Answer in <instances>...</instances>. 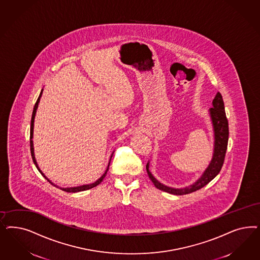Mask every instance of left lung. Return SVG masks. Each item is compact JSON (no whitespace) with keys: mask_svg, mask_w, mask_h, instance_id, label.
I'll return each mask as SVG.
<instances>
[{"mask_svg":"<svg viewBox=\"0 0 260 260\" xmlns=\"http://www.w3.org/2000/svg\"><path fill=\"white\" fill-rule=\"evenodd\" d=\"M212 105L213 107L210 108V114L211 121L213 124L215 142H214V153H213V157L210 161V166L206 169L201 178L194 184L184 188H172L158 182L155 179V177L151 174L148 169L149 166L147 164L146 166L147 174L150 178L152 183L155 184V186L159 190H162L165 192L170 193V194H174V195H184V194L194 192L204 187L206 184H209L210 181L214 179L220 172L225 160L228 141H229V122L226 117L223 98L220 92H217V94L215 95L214 100L212 101Z\"/></svg>","mask_w":260,"mask_h":260,"instance_id":"obj_1","label":"left lung"}]
</instances>
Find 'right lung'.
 <instances>
[{"label":"right lung","mask_w":260,"mask_h":260,"mask_svg":"<svg viewBox=\"0 0 260 260\" xmlns=\"http://www.w3.org/2000/svg\"><path fill=\"white\" fill-rule=\"evenodd\" d=\"M42 92L43 90L41 91V92H40V95H39L38 100H37L36 103H35V105H34V112H32V116H31V121H30V142H29V143H30V153H31L32 159H34V165L36 166V168H37V169L39 170V172L42 174L43 176L45 177V178L48 180V182H50V184H52V185H54V186H56V187H58L57 185L52 184V183L50 182V180L44 175V173H43L42 171L40 170V168H39L38 165H37V162H36L35 157H34V141H32V138H34V117H35V114H36V110L38 108V103H39V101H40V98H41V95H42ZM109 165H108V168L106 169L105 173H104V174H103V175H102V176H101V178L96 181V182H94V183H92V184H84V185H80V186H76V187H67V188H61V189H62V190H64V191H66V192H79V191H83V190L91 189L92 187L96 186L98 184H101V182L103 181V179H104L105 176H106L107 171H108V169H109Z\"/></svg>","instance_id":"obj_1"}]
</instances>
